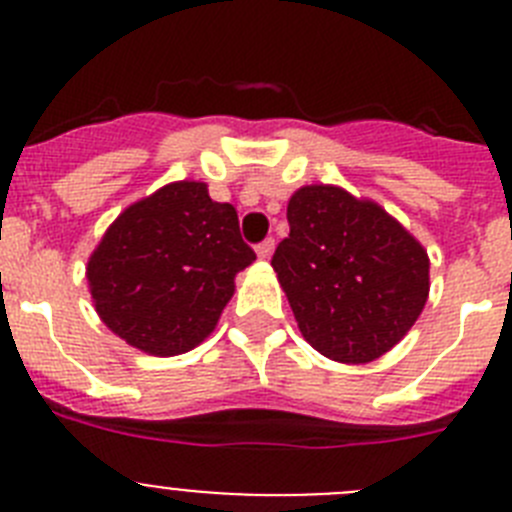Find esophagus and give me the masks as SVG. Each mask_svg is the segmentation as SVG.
<instances>
[{"label": "esophagus", "instance_id": "esophagus-1", "mask_svg": "<svg viewBox=\"0 0 512 512\" xmlns=\"http://www.w3.org/2000/svg\"><path fill=\"white\" fill-rule=\"evenodd\" d=\"M256 253H259V259H269L271 253H274V238H266L256 246Z\"/></svg>", "mask_w": 512, "mask_h": 512}]
</instances>
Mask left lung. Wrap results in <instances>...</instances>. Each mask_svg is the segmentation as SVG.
<instances>
[{"instance_id": "1", "label": "left lung", "mask_w": 512, "mask_h": 512, "mask_svg": "<svg viewBox=\"0 0 512 512\" xmlns=\"http://www.w3.org/2000/svg\"><path fill=\"white\" fill-rule=\"evenodd\" d=\"M289 235L271 256L302 336L341 364L400 341L428 300V253L374 202L325 184L287 205Z\"/></svg>"}]
</instances>
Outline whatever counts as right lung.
<instances>
[{"label":"right lung","mask_w":512,"mask_h":512,"mask_svg":"<svg viewBox=\"0 0 512 512\" xmlns=\"http://www.w3.org/2000/svg\"><path fill=\"white\" fill-rule=\"evenodd\" d=\"M256 259L238 212L212 202L207 184H166L117 217L87 266L104 325L151 356L205 341L233 297V279Z\"/></svg>","instance_id":"1"}]
</instances>
